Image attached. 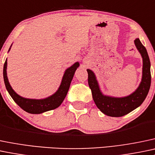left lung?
Instances as JSON below:
<instances>
[{"mask_svg": "<svg viewBox=\"0 0 155 155\" xmlns=\"http://www.w3.org/2000/svg\"><path fill=\"white\" fill-rule=\"evenodd\" d=\"M134 45L143 58V76L140 84L134 92L124 97H114L104 95L101 91L95 74L87 69L88 84L92 92L93 99L97 107L105 115L120 117L128 114L138 107L146 97L151 86V63L146 48L139 38L134 40Z\"/></svg>", "mask_w": 155, "mask_h": 155, "instance_id": "8db88e82", "label": "left lung"}]
</instances>
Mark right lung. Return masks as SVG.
I'll use <instances>...</instances> for the list:
<instances>
[{"label": "right lung", "instance_id": "obj_1", "mask_svg": "<svg viewBox=\"0 0 155 155\" xmlns=\"http://www.w3.org/2000/svg\"><path fill=\"white\" fill-rule=\"evenodd\" d=\"M9 50H10V48H9ZM79 63L76 62L65 71L59 87L56 91V92L53 94V95L45 99H27L21 97L18 94H16L11 87L9 80H8L7 73H6L7 59H6V61H5L4 65V72H3L5 86H6V90L9 92V95L11 96L13 100L16 102V104L18 106L21 107L23 110L30 114H41L44 113V112L48 111V110L56 109V107H58L62 103L67 94H68V90H69L70 85H71L73 76H74L75 71L79 68Z\"/></svg>", "mask_w": 155, "mask_h": 155}]
</instances>
